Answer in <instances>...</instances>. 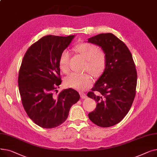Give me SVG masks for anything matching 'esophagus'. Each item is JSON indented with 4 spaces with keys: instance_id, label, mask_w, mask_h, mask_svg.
Returning <instances> with one entry per match:
<instances>
[{
    "instance_id": "1",
    "label": "esophagus",
    "mask_w": 157,
    "mask_h": 157,
    "mask_svg": "<svg viewBox=\"0 0 157 157\" xmlns=\"http://www.w3.org/2000/svg\"><path fill=\"white\" fill-rule=\"evenodd\" d=\"M79 94H80L81 97L82 98H86V97H87V96H86V94H85V93H84V92H80V93H79Z\"/></svg>"
}]
</instances>
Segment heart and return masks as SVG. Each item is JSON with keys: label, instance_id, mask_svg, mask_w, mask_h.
I'll use <instances>...</instances> for the list:
<instances>
[{"label": "heart", "instance_id": "obj_1", "mask_svg": "<svg viewBox=\"0 0 157 157\" xmlns=\"http://www.w3.org/2000/svg\"><path fill=\"white\" fill-rule=\"evenodd\" d=\"M74 49L87 60V70L95 77L102 75L105 69L108 60L104 51L101 50L98 46L89 43H79L74 46ZM70 57L71 54L67 49L63 50L59 57V67L65 73L68 72L70 69ZM64 83L69 88L83 91L92 85L93 78L89 73L72 72L65 78Z\"/></svg>", "mask_w": 157, "mask_h": 157}]
</instances>
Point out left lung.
I'll return each instance as SVG.
<instances>
[{"instance_id":"8db88e82","label":"left lung","mask_w":157,"mask_h":157,"mask_svg":"<svg viewBox=\"0 0 157 157\" xmlns=\"http://www.w3.org/2000/svg\"><path fill=\"white\" fill-rule=\"evenodd\" d=\"M88 42L101 46L107 65L87 95L97 102L88 117L95 125L109 127L120 122L129 111L136 94L137 71L126 44L111 33L98 34Z\"/></svg>"}]
</instances>
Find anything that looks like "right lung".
Returning <instances> with one entry per match:
<instances>
[{
	"instance_id": "obj_1",
	"label": "right lung",
	"mask_w": 157,
	"mask_h": 157,
	"mask_svg": "<svg viewBox=\"0 0 157 157\" xmlns=\"http://www.w3.org/2000/svg\"><path fill=\"white\" fill-rule=\"evenodd\" d=\"M74 37H43L29 48L23 56L18 80L21 100L29 117L40 127L52 128L62 124L71 106L80 98L72 88L54 94L62 83L60 55Z\"/></svg>"
}]
</instances>
